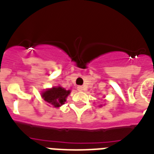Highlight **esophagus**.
Returning a JSON list of instances; mask_svg holds the SVG:
<instances>
[{"label":"esophagus","instance_id":"esophagus-1","mask_svg":"<svg viewBox=\"0 0 154 154\" xmlns=\"http://www.w3.org/2000/svg\"><path fill=\"white\" fill-rule=\"evenodd\" d=\"M77 89V90H78V91H83V90H84L83 87H82V86H81V85H78Z\"/></svg>","mask_w":154,"mask_h":154}]
</instances>
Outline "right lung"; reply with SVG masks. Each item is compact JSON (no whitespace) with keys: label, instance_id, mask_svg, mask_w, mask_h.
<instances>
[{"label":"right lung","instance_id":"1","mask_svg":"<svg viewBox=\"0 0 154 154\" xmlns=\"http://www.w3.org/2000/svg\"><path fill=\"white\" fill-rule=\"evenodd\" d=\"M70 94V90H66L61 86H55L48 89L42 93V98L54 107H60L66 102V98Z\"/></svg>","mask_w":154,"mask_h":154}]
</instances>
